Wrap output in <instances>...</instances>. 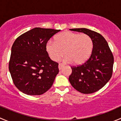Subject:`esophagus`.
Wrapping results in <instances>:
<instances>
[{"label":"esophagus","instance_id":"esophagus-1","mask_svg":"<svg viewBox=\"0 0 121 121\" xmlns=\"http://www.w3.org/2000/svg\"><path fill=\"white\" fill-rule=\"evenodd\" d=\"M63 65H63V64H61V63H59V64H58V68H59L60 70L61 69L62 67H63Z\"/></svg>","mask_w":121,"mask_h":121}]
</instances>
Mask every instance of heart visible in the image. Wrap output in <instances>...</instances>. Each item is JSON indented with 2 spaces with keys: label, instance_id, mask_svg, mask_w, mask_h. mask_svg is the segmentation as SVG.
I'll list each match as a JSON object with an SVG mask.
<instances>
[{
  "label": "heart",
  "instance_id": "heart-1",
  "mask_svg": "<svg viewBox=\"0 0 121 121\" xmlns=\"http://www.w3.org/2000/svg\"><path fill=\"white\" fill-rule=\"evenodd\" d=\"M93 50L92 39L86 34L64 31L56 38V42L49 41L46 50L52 60L58 61L64 55L65 61L74 65H81L91 56Z\"/></svg>",
  "mask_w": 121,
  "mask_h": 121
}]
</instances>
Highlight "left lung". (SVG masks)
Listing matches in <instances>:
<instances>
[{
  "label": "left lung",
  "instance_id": "obj_1",
  "mask_svg": "<svg viewBox=\"0 0 121 121\" xmlns=\"http://www.w3.org/2000/svg\"><path fill=\"white\" fill-rule=\"evenodd\" d=\"M90 36L93 50L90 58L82 64L71 66L69 81L76 90L82 94H91L102 88L111 78L113 56L105 38L98 33L80 28L72 29Z\"/></svg>",
  "mask_w": 121,
  "mask_h": 121
}]
</instances>
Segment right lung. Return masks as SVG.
I'll return each mask as SVG.
<instances>
[{
    "instance_id": "obj_1",
    "label": "right lung",
    "mask_w": 121,
    "mask_h": 121,
    "mask_svg": "<svg viewBox=\"0 0 121 121\" xmlns=\"http://www.w3.org/2000/svg\"><path fill=\"white\" fill-rule=\"evenodd\" d=\"M60 30L36 27L16 39L12 47L9 69L14 85L29 95L48 91L59 72L58 64L46 51L50 38Z\"/></svg>"
}]
</instances>
